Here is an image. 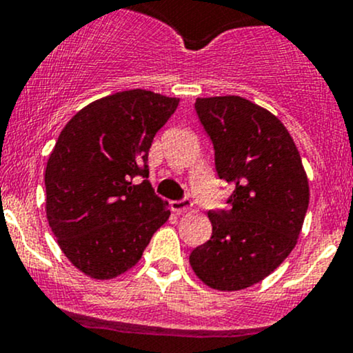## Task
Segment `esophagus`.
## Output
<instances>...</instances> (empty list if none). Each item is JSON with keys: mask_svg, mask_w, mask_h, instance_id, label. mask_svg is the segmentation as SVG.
<instances>
[{"mask_svg": "<svg viewBox=\"0 0 353 353\" xmlns=\"http://www.w3.org/2000/svg\"><path fill=\"white\" fill-rule=\"evenodd\" d=\"M190 208H192V201H190L189 197H184V199H181V201H172L171 202V209L177 214L185 212V210H189Z\"/></svg>", "mask_w": 353, "mask_h": 353, "instance_id": "esophagus-1", "label": "esophagus"}]
</instances>
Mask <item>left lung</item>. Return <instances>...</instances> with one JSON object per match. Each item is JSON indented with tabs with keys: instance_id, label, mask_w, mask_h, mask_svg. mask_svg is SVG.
<instances>
[{
	"instance_id": "left-lung-1",
	"label": "left lung",
	"mask_w": 353,
	"mask_h": 353,
	"mask_svg": "<svg viewBox=\"0 0 353 353\" xmlns=\"http://www.w3.org/2000/svg\"><path fill=\"white\" fill-rule=\"evenodd\" d=\"M221 179L236 185L228 210H209L212 236L189 262L205 285L242 290L292 252L309 208L301 154L281 121L241 96L197 98Z\"/></svg>"
}]
</instances>
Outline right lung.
<instances>
[{
	"label": "right lung",
	"instance_id": "add662e5",
	"mask_svg": "<svg viewBox=\"0 0 353 353\" xmlns=\"http://www.w3.org/2000/svg\"><path fill=\"white\" fill-rule=\"evenodd\" d=\"M177 106L145 89L121 91L88 104L61 131L44 172L46 217L63 254L89 277L108 281L134 267L171 216L148 181V156Z\"/></svg>",
	"mask_w": 353,
	"mask_h": 353
}]
</instances>
